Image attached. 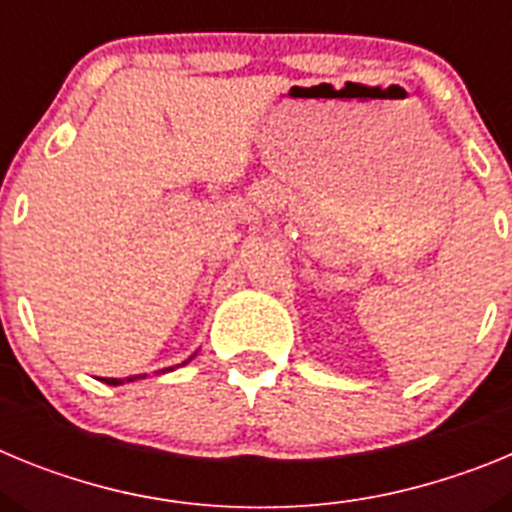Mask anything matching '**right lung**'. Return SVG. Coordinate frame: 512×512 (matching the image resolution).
I'll use <instances>...</instances> for the list:
<instances>
[{
  "instance_id": "right-lung-1",
  "label": "right lung",
  "mask_w": 512,
  "mask_h": 512,
  "mask_svg": "<svg viewBox=\"0 0 512 512\" xmlns=\"http://www.w3.org/2000/svg\"><path fill=\"white\" fill-rule=\"evenodd\" d=\"M194 356H189L187 361H182V364L179 366H184V364H189V361H192ZM164 372H174V366H169V369H164ZM146 377V374H135V377H125V379H102L104 384H112V387H117V384H125V382H135V379H143Z\"/></svg>"
}]
</instances>
